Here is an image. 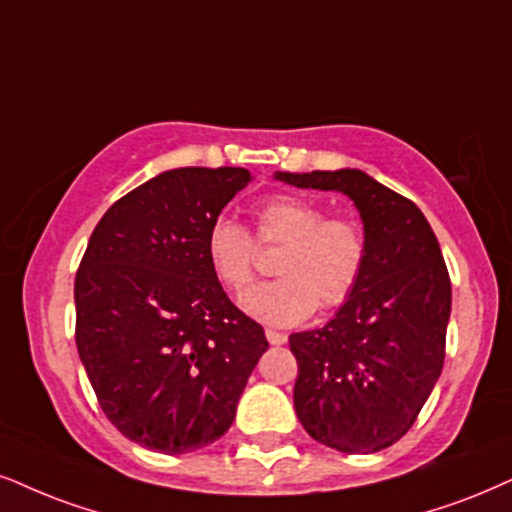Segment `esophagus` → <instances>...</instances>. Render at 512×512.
Instances as JSON below:
<instances>
[{
	"mask_svg": "<svg viewBox=\"0 0 512 512\" xmlns=\"http://www.w3.org/2000/svg\"><path fill=\"white\" fill-rule=\"evenodd\" d=\"M266 339L273 346H282V344H287V334H282V332H277V330H266Z\"/></svg>",
	"mask_w": 512,
	"mask_h": 512,
	"instance_id": "obj_1",
	"label": "esophagus"
}]
</instances>
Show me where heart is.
I'll list each match as a JSON object with an SVG mask.
<instances>
[{
  "label": "heart",
  "mask_w": 512,
  "mask_h": 512,
  "mask_svg": "<svg viewBox=\"0 0 512 512\" xmlns=\"http://www.w3.org/2000/svg\"><path fill=\"white\" fill-rule=\"evenodd\" d=\"M254 235L261 246H282L273 282L242 296L246 313L268 325H299L318 304L344 306L368 266V232L349 216H327L311 199L277 194L256 206ZM237 220L220 216L206 230V258L230 292L242 294L256 275L258 246Z\"/></svg>",
  "instance_id": "heart-1"
}]
</instances>
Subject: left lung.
<instances>
[{"label": "left lung", "instance_id": "1", "mask_svg": "<svg viewBox=\"0 0 512 512\" xmlns=\"http://www.w3.org/2000/svg\"><path fill=\"white\" fill-rule=\"evenodd\" d=\"M275 178L346 194L370 246L361 285L330 323L289 337L299 363L296 415L330 449H387L413 427L444 368L451 280L437 237L413 201L363 170Z\"/></svg>", "mask_w": 512, "mask_h": 512}]
</instances>
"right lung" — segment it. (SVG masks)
Instances as JSON below:
<instances>
[{
	"label": "right lung",
	"instance_id": "obj_1",
	"mask_svg": "<svg viewBox=\"0 0 512 512\" xmlns=\"http://www.w3.org/2000/svg\"><path fill=\"white\" fill-rule=\"evenodd\" d=\"M246 168H175L118 199L75 275V344L104 415L144 449L187 453L230 430L263 327L227 299L206 230Z\"/></svg>",
	"mask_w": 512,
	"mask_h": 512
}]
</instances>
